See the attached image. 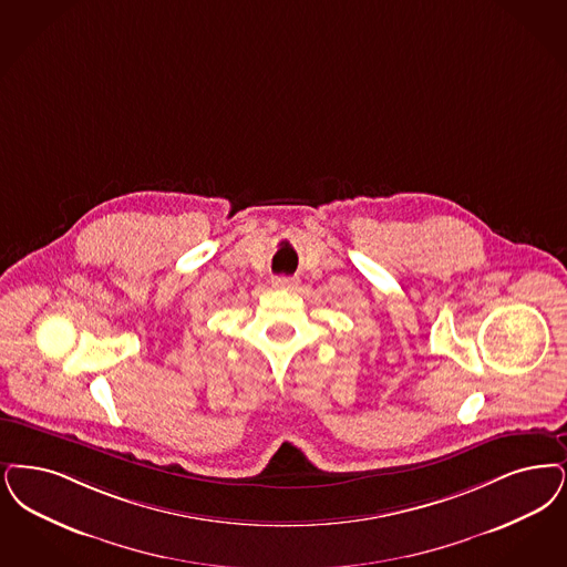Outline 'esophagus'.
I'll use <instances>...</instances> for the list:
<instances>
[{
    "label": "esophagus",
    "instance_id": "obj_1",
    "mask_svg": "<svg viewBox=\"0 0 567 567\" xmlns=\"http://www.w3.org/2000/svg\"><path fill=\"white\" fill-rule=\"evenodd\" d=\"M274 289H293L295 285H297V280L295 278H289V276H276L272 280Z\"/></svg>",
    "mask_w": 567,
    "mask_h": 567
}]
</instances>
